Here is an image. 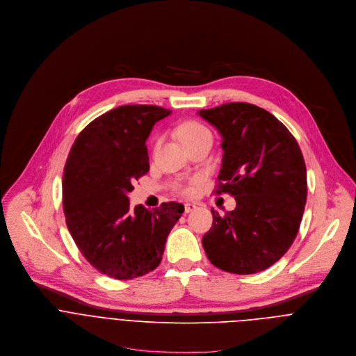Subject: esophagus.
<instances>
[{
	"mask_svg": "<svg viewBox=\"0 0 356 356\" xmlns=\"http://www.w3.org/2000/svg\"><path fill=\"white\" fill-rule=\"evenodd\" d=\"M195 209H196L195 203H185V213H191Z\"/></svg>",
	"mask_w": 356,
	"mask_h": 356,
	"instance_id": "34e87169",
	"label": "esophagus"
}]
</instances>
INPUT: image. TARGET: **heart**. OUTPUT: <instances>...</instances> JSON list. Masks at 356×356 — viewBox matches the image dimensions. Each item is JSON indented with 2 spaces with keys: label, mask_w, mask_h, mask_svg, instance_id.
Wrapping results in <instances>:
<instances>
[{
  "label": "heart",
  "mask_w": 356,
  "mask_h": 356,
  "mask_svg": "<svg viewBox=\"0 0 356 356\" xmlns=\"http://www.w3.org/2000/svg\"><path fill=\"white\" fill-rule=\"evenodd\" d=\"M206 134H210V131L199 122H186L179 129V136L185 145H188V143H191V141H193L202 136H206Z\"/></svg>",
  "instance_id": "b5f03b06"
}]
</instances>
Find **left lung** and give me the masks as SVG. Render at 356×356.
<instances>
[{
	"label": "left lung",
	"instance_id": "obj_1",
	"mask_svg": "<svg viewBox=\"0 0 356 356\" xmlns=\"http://www.w3.org/2000/svg\"><path fill=\"white\" fill-rule=\"evenodd\" d=\"M197 115L222 136L218 179L237 203L223 216L211 209L204 252L226 272L257 273L285 255L299 232L307 196L303 154L291 131L259 106L229 102Z\"/></svg>",
	"mask_w": 356,
	"mask_h": 356
}]
</instances>
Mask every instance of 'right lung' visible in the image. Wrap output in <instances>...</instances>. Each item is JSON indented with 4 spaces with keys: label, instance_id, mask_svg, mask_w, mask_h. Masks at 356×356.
Returning a JSON list of instances; mask_svg holds the SVG:
<instances>
[{
    "label": "right lung",
    "instance_id": "obj_1",
    "mask_svg": "<svg viewBox=\"0 0 356 356\" xmlns=\"http://www.w3.org/2000/svg\"><path fill=\"white\" fill-rule=\"evenodd\" d=\"M172 112L124 105L92 120L76 138L63 174V207L71 237L99 272L119 280L154 270L184 204L130 207L133 181L149 172L146 140Z\"/></svg>",
    "mask_w": 356,
    "mask_h": 356
}]
</instances>
